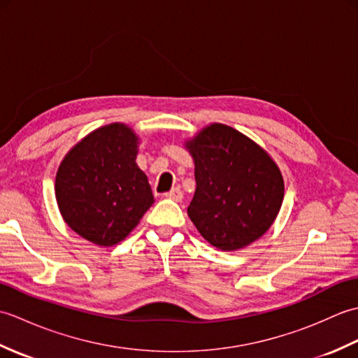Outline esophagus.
Segmentation results:
<instances>
[{"instance_id":"esophagus-1","label":"esophagus","mask_w":358,"mask_h":358,"mask_svg":"<svg viewBox=\"0 0 358 358\" xmlns=\"http://www.w3.org/2000/svg\"><path fill=\"white\" fill-rule=\"evenodd\" d=\"M164 196L169 200H173V201H181L183 200V192H181L180 187H175V189H172V191L166 192Z\"/></svg>"}]
</instances>
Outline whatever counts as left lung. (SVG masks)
<instances>
[{"instance_id": "left-lung-1", "label": "left lung", "mask_w": 358, "mask_h": 358, "mask_svg": "<svg viewBox=\"0 0 358 358\" xmlns=\"http://www.w3.org/2000/svg\"><path fill=\"white\" fill-rule=\"evenodd\" d=\"M186 149L196 181L187 215L203 238L227 252L260 238L285 196L283 177L268 152L220 123L201 129Z\"/></svg>"}]
</instances>
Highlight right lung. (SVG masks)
Listing matches in <instances>:
<instances>
[{
    "label": "right lung",
    "mask_w": 358,
    "mask_h": 358,
    "mask_svg": "<svg viewBox=\"0 0 358 358\" xmlns=\"http://www.w3.org/2000/svg\"><path fill=\"white\" fill-rule=\"evenodd\" d=\"M140 138L112 123L95 129L58 167L55 196L67 226L98 246H113L140 223L154 195L135 159Z\"/></svg>",
    "instance_id": "1"
}]
</instances>
